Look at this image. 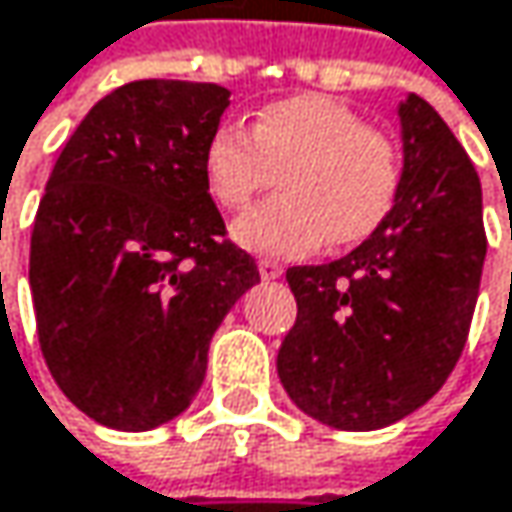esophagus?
I'll list each match as a JSON object with an SVG mask.
<instances>
[{"instance_id": "obj_1", "label": "esophagus", "mask_w": 512, "mask_h": 512, "mask_svg": "<svg viewBox=\"0 0 512 512\" xmlns=\"http://www.w3.org/2000/svg\"><path fill=\"white\" fill-rule=\"evenodd\" d=\"M258 270H261V279H264V282H273V279H279V276L285 273V267H282L279 261H273V258H264V261L258 264Z\"/></svg>"}]
</instances>
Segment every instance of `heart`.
Wrapping results in <instances>:
<instances>
[{"instance_id":"b5f03b06","label":"heart","mask_w":512,"mask_h":512,"mask_svg":"<svg viewBox=\"0 0 512 512\" xmlns=\"http://www.w3.org/2000/svg\"><path fill=\"white\" fill-rule=\"evenodd\" d=\"M285 194L254 206L233 224V239L273 258H294L324 242L354 245L393 209L399 146L381 128L327 95H294L267 104L251 122L218 125L203 146V179L212 200L242 209L273 185Z\"/></svg>"}]
</instances>
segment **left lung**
Returning <instances> with one entry per match:
<instances>
[{"label":"left lung","instance_id":"obj_1","mask_svg":"<svg viewBox=\"0 0 512 512\" xmlns=\"http://www.w3.org/2000/svg\"><path fill=\"white\" fill-rule=\"evenodd\" d=\"M402 179L390 215L351 254L291 267L297 324L279 348L294 405L345 432L426 405L468 342L486 261L480 176L420 95L399 104Z\"/></svg>","mask_w":512,"mask_h":512}]
</instances>
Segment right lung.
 Segmentation results:
<instances>
[{"label":"right lung","mask_w":512,"mask_h":512,"mask_svg":"<svg viewBox=\"0 0 512 512\" xmlns=\"http://www.w3.org/2000/svg\"><path fill=\"white\" fill-rule=\"evenodd\" d=\"M227 104L218 83H125L47 179L29 248L38 342L59 390L101 426L146 432L182 414L212 333L261 282L203 179Z\"/></svg>","instance_id":"right-lung-1"}]
</instances>
